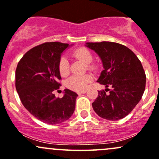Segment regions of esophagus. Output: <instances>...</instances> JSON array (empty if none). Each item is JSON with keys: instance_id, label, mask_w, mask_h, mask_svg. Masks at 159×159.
<instances>
[{"instance_id": "esophagus-1", "label": "esophagus", "mask_w": 159, "mask_h": 159, "mask_svg": "<svg viewBox=\"0 0 159 159\" xmlns=\"http://www.w3.org/2000/svg\"><path fill=\"white\" fill-rule=\"evenodd\" d=\"M86 92V90H83V91H80V92H77L78 95H80V94L82 93H85Z\"/></svg>"}]
</instances>
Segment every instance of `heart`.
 <instances>
[{
  "mask_svg": "<svg viewBox=\"0 0 159 159\" xmlns=\"http://www.w3.org/2000/svg\"><path fill=\"white\" fill-rule=\"evenodd\" d=\"M73 56L77 59L83 61L85 64H88V68L89 70H94V66L90 65L93 61V55L90 52L85 48H80L76 49L73 52ZM59 71L62 76H68L70 73V64L66 56H62L59 62ZM93 76L90 74H85L82 76H72L66 80V86L67 88L72 90L80 91L85 90L87 88L88 84L92 81Z\"/></svg>",
  "mask_w": 159,
  "mask_h": 159,
  "instance_id": "obj_1",
  "label": "heart"
}]
</instances>
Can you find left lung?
<instances>
[{"label": "left lung", "mask_w": 159, "mask_h": 159, "mask_svg": "<svg viewBox=\"0 0 159 159\" xmlns=\"http://www.w3.org/2000/svg\"><path fill=\"white\" fill-rule=\"evenodd\" d=\"M85 45L101 59L103 70L97 82L106 88L112 87L108 94L98 91L92 103L94 111L109 120L124 118L139 103L144 92L146 76L141 62L128 47L116 42H86Z\"/></svg>", "instance_id": "obj_1"}]
</instances>
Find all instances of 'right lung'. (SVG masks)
<instances>
[{
	"mask_svg": "<svg viewBox=\"0 0 159 159\" xmlns=\"http://www.w3.org/2000/svg\"><path fill=\"white\" fill-rule=\"evenodd\" d=\"M69 44L45 42L24 55L15 71V86L21 103L38 120L59 125L73 115L77 94L66 89L62 98L53 91L59 88V62Z\"/></svg>",
	"mask_w": 159,
	"mask_h": 159,
	"instance_id": "1",
	"label": "right lung"
}]
</instances>
